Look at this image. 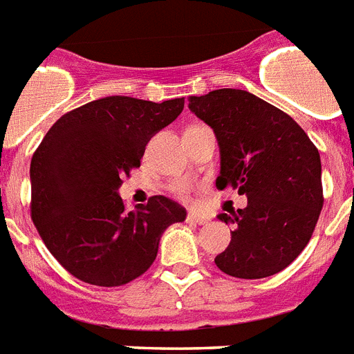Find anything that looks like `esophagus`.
I'll return each mask as SVG.
<instances>
[{
  "label": "esophagus",
  "instance_id": "34e87169",
  "mask_svg": "<svg viewBox=\"0 0 354 354\" xmlns=\"http://www.w3.org/2000/svg\"><path fill=\"white\" fill-rule=\"evenodd\" d=\"M186 223L189 224H206L208 223V217H204L201 213L197 212H189L188 217H186Z\"/></svg>",
  "mask_w": 354,
  "mask_h": 354
}]
</instances>
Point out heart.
Returning <instances> with one entry per match:
<instances>
[{
  "instance_id": "b5f03b06",
  "label": "heart",
  "mask_w": 354,
  "mask_h": 354,
  "mask_svg": "<svg viewBox=\"0 0 354 354\" xmlns=\"http://www.w3.org/2000/svg\"><path fill=\"white\" fill-rule=\"evenodd\" d=\"M177 192H179L180 195H188L189 194V186H188V184H179V186H177Z\"/></svg>"
}]
</instances>
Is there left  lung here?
<instances>
[{"mask_svg": "<svg viewBox=\"0 0 354 354\" xmlns=\"http://www.w3.org/2000/svg\"><path fill=\"white\" fill-rule=\"evenodd\" d=\"M188 101L217 137V188L233 186L248 197L244 209L218 215L235 230L215 264L236 279L275 275L308 246L322 209L317 146L288 113L246 90H213Z\"/></svg>", "mask_w": 354, "mask_h": 354, "instance_id": "obj_1", "label": "left lung"}]
</instances>
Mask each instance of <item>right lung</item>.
<instances>
[{
	"label": "right lung",
	"instance_id": "1",
	"mask_svg": "<svg viewBox=\"0 0 354 354\" xmlns=\"http://www.w3.org/2000/svg\"><path fill=\"white\" fill-rule=\"evenodd\" d=\"M183 108V97L153 103L110 95L65 113L43 137L30 162L32 221L75 279L128 284L153 264L166 227L186 218V209L162 195L131 212L119 195L148 141Z\"/></svg>",
	"mask_w": 354,
	"mask_h": 354
}]
</instances>
